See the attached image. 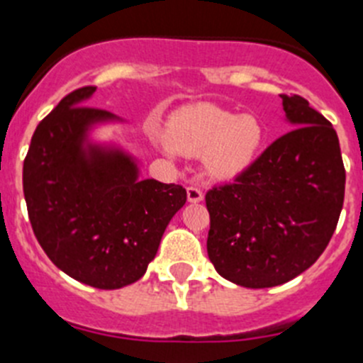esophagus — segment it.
<instances>
[{
    "label": "esophagus",
    "mask_w": 363,
    "mask_h": 363,
    "mask_svg": "<svg viewBox=\"0 0 363 363\" xmlns=\"http://www.w3.org/2000/svg\"><path fill=\"white\" fill-rule=\"evenodd\" d=\"M186 195H188V203H201L204 199V194L201 188L197 186H190L188 190H186Z\"/></svg>",
    "instance_id": "34e87169"
}]
</instances>
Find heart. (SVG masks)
I'll list each match as a JSON object with an SVG mask.
<instances>
[{"label":"heart","instance_id":"b5f03b06","mask_svg":"<svg viewBox=\"0 0 363 363\" xmlns=\"http://www.w3.org/2000/svg\"><path fill=\"white\" fill-rule=\"evenodd\" d=\"M169 138L186 155H203L204 172L210 177L230 181L257 159L264 129L256 115H235L212 104H199L173 118Z\"/></svg>","mask_w":363,"mask_h":363}]
</instances>
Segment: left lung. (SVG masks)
<instances>
[{
  "instance_id": "1",
  "label": "left lung",
  "mask_w": 363,
  "mask_h": 363,
  "mask_svg": "<svg viewBox=\"0 0 363 363\" xmlns=\"http://www.w3.org/2000/svg\"><path fill=\"white\" fill-rule=\"evenodd\" d=\"M292 125L234 184L206 194V250L217 272L247 289L291 281L333 238L345 169L333 124L298 94L283 96Z\"/></svg>"
}]
</instances>
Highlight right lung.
<instances>
[{"instance_id":"right-lung-1","label":"right lung","mask_w":363,"mask_h":363,"mask_svg":"<svg viewBox=\"0 0 363 363\" xmlns=\"http://www.w3.org/2000/svg\"><path fill=\"white\" fill-rule=\"evenodd\" d=\"M94 91H72L38 124L23 162V194L49 259L77 281L115 291L146 274L186 190L140 179L137 157L94 140L99 125L125 122L87 107Z\"/></svg>"}]
</instances>
